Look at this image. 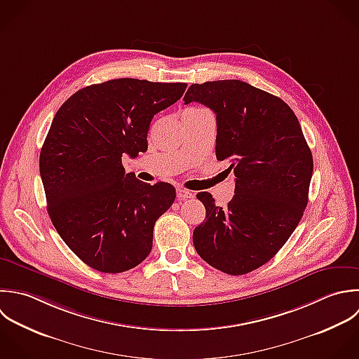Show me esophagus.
<instances>
[{"label":"esophagus","instance_id":"34e87169","mask_svg":"<svg viewBox=\"0 0 359 359\" xmlns=\"http://www.w3.org/2000/svg\"><path fill=\"white\" fill-rule=\"evenodd\" d=\"M176 194H177L179 200H186V198H191L193 197L191 191H189L186 189H180V187L176 190Z\"/></svg>","mask_w":359,"mask_h":359}]
</instances>
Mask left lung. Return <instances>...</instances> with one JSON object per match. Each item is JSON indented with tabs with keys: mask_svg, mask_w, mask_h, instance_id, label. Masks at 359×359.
Returning a JSON list of instances; mask_svg holds the SVG:
<instances>
[{
	"mask_svg": "<svg viewBox=\"0 0 359 359\" xmlns=\"http://www.w3.org/2000/svg\"><path fill=\"white\" fill-rule=\"evenodd\" d=\"M183 100L217 114V159L228 161L236 177L225 208L208 191L197 194L205 219L193 232L194 248L214 269L248 274L271 260L298 226L313 173L311 148L292 109L243 81L193 83Z\"/></svg>",
	"mask_w": 359,
	"mask_h": 359,
	"instance_id": "obj_1",
	"label": "left lung"
}]
</instances>
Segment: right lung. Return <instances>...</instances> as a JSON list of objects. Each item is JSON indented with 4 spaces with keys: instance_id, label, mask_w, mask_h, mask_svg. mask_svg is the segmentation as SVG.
<instances>
[{
    "instance_id": "obj_1",
    "label": "right lung",
    "mask_w": 359,
    "mask_h": 359,
    "mask_svg": "<svg viewBox=\"0 0 359 359\" xmlns=\"http://www.w3.org/2000/svg\"><path fill=\"white\" fill-rule=\"evenodd\" d=\"M186 88L110 79L79 89L55 113L39 159L47 212L65 245L89 267L123 273L149 255L154 225L173 204L176 190L126 175L121 156L148 149L152 117Z\"/></svg>"
}]
</instances>
